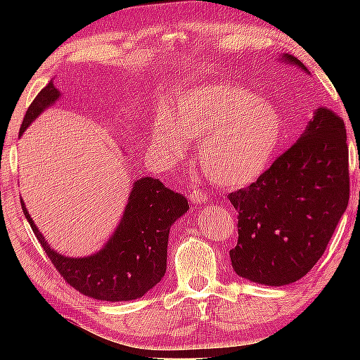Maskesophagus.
<instances>
[{
  "mask_svg": "<svg viewBox=\"0 0 360 360\" xmlns=\"http://www.w3.org/2000/svg\"><path fill=\"white\" fill-rule=\"evenodd\" d=\"M188 198H190V201H191V203H193V205H201V203H205L206 200H208V193H206L205 190L193 188V190L190 191Z\"/></svg>",
  "mask_w": 360,
  "mask_h": 360,
  "instance_id": "esophagus-1",
  "label": "esophagus"
}]
</instances>
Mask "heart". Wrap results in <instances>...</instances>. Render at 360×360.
I'll list each match as a JSON object with an SVG mask.
<instances>
[{"instance_id":"b5f03b06","label":"heart","mask_w":360,"mask_h":360,"mask_svg":"<svg viewBox=\"0 0 360 360\" xmlns=\"http://www.w3.org/2000/svg\"><path fill=\"white\" fill-rule=\"evenodd\" d=\"M283 134L282 116L243 86L206 83L181 93L174 117H157L152 137L167 159L179 160L198 142L205 175L223 188L250 185L267 170Z\"/></svg>"}]
</instances>
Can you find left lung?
Listing matches in <instances>:
<instances>
[{
    "label": "left lung",
    "instance_id": "8db88e82",
    "mask_svg": "<svg viewBox=\"0 0 360 360\" xmlns=\"http://www.w3.org/2000/svg\"><path fill=\"white\" fill-rule=\"evenodd\" d=\"M282 60L308 73L297 57ZM346 126L318 108L295 144L248 188L229 193L238 244L229 250L239 277L282 287L304 277L324 254L349 201Z\"/></svg>",
    "mask_w": 360,
    "mask_h": 360
}]
</instances>
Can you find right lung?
I'll return each instance as SVG.
<instances>
[{"mask_svg":"<svg viewBox=\"0 0 360 360\" xmlns=\"http://www.w3.org/2000/svg\"><path fill=\"white\" fill-rule=\"evenodd\" d=\"M58 96L60 91L49 82L27 108L19 134ZM21 206L57 272L80 293L103 302L137 300L160 282L167 270L170 228L190 208L184 195L167 188L159 179L142 176L132 185L121 223L105 248L88 257L77 259L51 249L22 200Z\"/></svg>","mask_w":360,"mask_h":360,"instance_id":"obj_1","label":"right lung"}]
</instances>
